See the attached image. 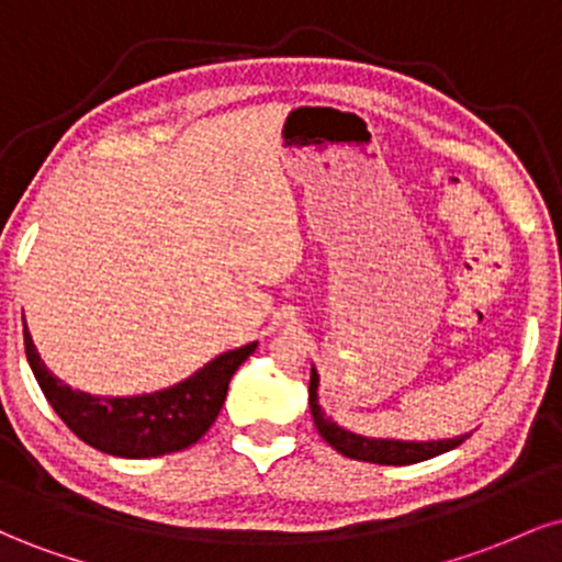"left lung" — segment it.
<instances>
[{
    "instance_id": "obj_1",
    "label": "left lung",
    "mask_w": 562,
    "mask_h": 562,
    "mask_svg": "<svg viewBox=\"0 0 562 562\" xmlns=\"http://www.w3.org/2000/svg\"><path fill=\"white\" fill-rule=\"evenodd\" d=\"M308 406H312L314 425H317L319 436L340 454L353 457V460L378 462V465H412V462L430 460V457L443 454V451L460 447L470 434L454 436V438H434V441H404V438H378V436H362L353 430L344 428L325 415L319 404V372L312 364V380H308Z\"/></svg>"
}]
</instances>
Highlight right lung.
Masks as SVG:
<instances>
[{"label":"right lung","mask_w":562,"mask_h":562,"mask_svg":"<svg viewBox=\"0 0 562 562\" xmlns=\"http://www.w3.org/2000/svg\"><path fill=\"white\" fill-rule=\"evenodd\" d=\"M23 344L38 389L83 443L124 460H150L192 447L214 425L232 375L256 351L259 340L218 353L169 389L139 396H92L70 389L47 370L25 322Z\"/></svg>","instance_id":"1"}]
</instances>
